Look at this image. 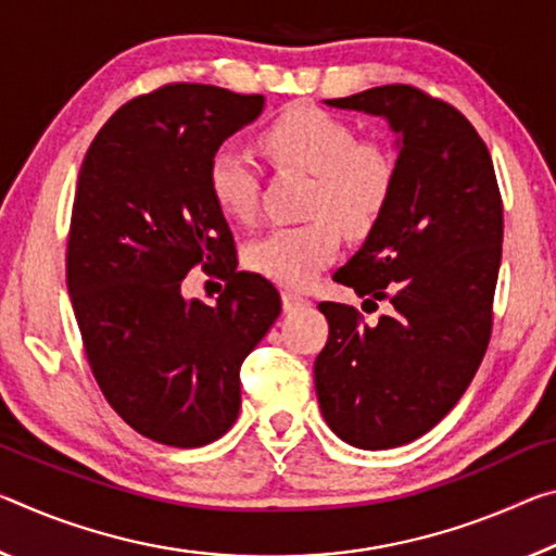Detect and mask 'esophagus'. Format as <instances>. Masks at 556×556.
<instances>
[{
  "instance_id": "34e87169",
  "label": "esophagus",
  "mask_w": 556,
  "mask_h": 556,
  "mask_svg": "<svg viewBox=\"0 0 556 556\" xmlns=\"http://www.w3.org/2000/svg\"><path fill=\"white\" fill-rule=\"evenodd\" d=\"M281 302H285V309H287V312L304 309V306L312 304L309 299H306L304 294H296V292H285V294H281Z\"/></svg>"
}]
</instances>
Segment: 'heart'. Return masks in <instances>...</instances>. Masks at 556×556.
<instances>
[{
	"label": "heart",
	"mask_w": 556,
	"mask_h": 556,
	"mask_svg": "<svg viewBox=\"0 0 556 556\" xmlns=\"http://www.w3.org/2000/svg\"><path fill=\"white\" fill-rule=\"evenodd\" d=\"M260 146L271 165L312 173L304 213L309 219L271 227L244 250L247 267L285 287H306L337 260L341 227L371 232L389 210L399 157L381 138H358L354 123L299 103L267 123ZM207 190L227 217L250 223L260 207V173L232 143L215 148L207 161Z\"/></svg>",
	"instance_id": "b5f03b06"
}]
</instances>
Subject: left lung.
I'll return each mask as SVG.
<instances>
[{"label":"left lung","instance_id":"8db88e82","mask_svg":"<svg viewBox=\"0 0 556 556\" xmlns=\"http://www.w3.org/2000/svg\"><path fill=\"white\" fill-rule=\"evenodd\" d=\"M337 109L389 118L399 182L389 210L333 281L389 314L321 302L329 339L314 361L324 420L341 440L383 451L428 433L460 401L492 333L502 260L495 167L472 123L408 84L376 86Z\"/></svg>","mask_w":556,"mask_h":556}]
</instances>
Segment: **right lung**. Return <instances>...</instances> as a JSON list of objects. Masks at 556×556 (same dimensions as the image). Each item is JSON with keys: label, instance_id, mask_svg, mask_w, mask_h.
I'll use <instances>...</instances> for the list:
<instances>
[{"label": "right lung", "instance_id": "right-lung-1", "mask_svg": "<svg viewBox=\"0 0 556 556\" xmlns=\"http://www.w3.org/2000/svg\"><path fill=\"white\" fill-rule=\"evenodd\" d=\"M264 96L165 84L123 103L76 182L66 285L91 374L111 408L155 443L200 447L240 413V366L281 312L277 289L237 271L207 161L260 116ZM228 281L218 304L185 303L187 271Z\"/></svg>", "mask_w": 556, "mask_h": 556}]
</instances>
